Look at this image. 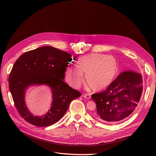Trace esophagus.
Listing matches in <instances>:
<instances>
[{
  "label": "esophagus",
  "instance_id": "esophagus-1",
  "mask_svg": "<svg viewBox=\"0 0 156 156\" xmlns=\"http://www.w3.org/2000/svg\"><path fill=\"white\" fill-rule=\"evenodd\" d=\"M83 97L84 98H85V99H90V95L89 94H83Z\"/></svg>",
  "mask_w": 156,
  "mask_h": 156
}]
</instances>
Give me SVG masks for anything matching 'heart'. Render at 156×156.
Listing matches in <instances>:
<instances>
[{
    "label": "heart",
    "mask_w": 156,
    "mask_h": 156,
    "mask_svg": "<svg viewBox=\"0 0 156 156\" xmlns=\"http://www.w3.org/2000/svg\"><path fill=\"white\" fill-rule=\"evenodd\" d=\"M77 67L69 64L65 75L69 83L78 88L83 83L85 73L86 84L93 91H101L108 87L116 79L119 65L114 57L102 54L81 56L77 59Z\"/></svg>",
    "instance_id": "b5f03b06"
}]
</instances>
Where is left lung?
Here are the masks:
<instances>
[{
    "mask_svg": "<svg viewBox=\"0 0 156 156\" xmlns=\"http://www.w3.org/2000/svg\"><path fill=\"white\" fill-rule=\"evenodd\" d=\"M142 91L140 73L132 70L121 73L105 91L92 95L97 104L94 116L108 123L122 121L134 111Z\"/></svg>",
    "mask_w": 156,
    "mask_h": 156,
    "instance_id": "8db88e82",
    "label": "left lung"
}]
</instances>
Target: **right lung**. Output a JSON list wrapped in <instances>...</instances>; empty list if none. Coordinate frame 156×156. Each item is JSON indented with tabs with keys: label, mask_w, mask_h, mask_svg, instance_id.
<instances>
[{
	"label": "right lung",
	"mask_w": 156,
	"mask_h": 156,
	"mask_svg": "<svg viewBox=\"0 0 156 156\" xmlns=\"http://www.w3.org/2000/svg\"><path fill=\"white\" fill-rule=\"evenodd\" d=\"M71 57L66 52L46 46L28 51L16 60L9 74V90L20 116L29 123L39 127L55 123L64 115L71 102L81 96L64 81ZM34 84H47L53 92L51 109L42 117L33 115L24 102L26 88Z\"/></svg>",
	"instance_id": "1"
}]
</instances>
